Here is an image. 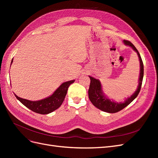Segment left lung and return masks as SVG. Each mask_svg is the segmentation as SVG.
Returning <instances> with one entry per match:
<instances>
[{
    "label": "left lung",
    "instance_id": "obj_1",
    "mask_svg": "<svg viewBox=\"0 0 158 158\" xmlns=\"http://www.w3.org/2000/svg\"><path fill=\"white\" fill-rule=\"evenodd\" d=\"M123 43L125 45L131 47L136 52L138 56V59H139L140 61V74L139 78H138V85L136 90L130 97L126 98L123 102H117L113 99L108 98L105 95L101 82H100L99 80L95 79L92 76H89L90 78V85L88 89L89 99L95 107H96L98 109L102 110L104 112L114 113L120 111L121 110L128 106L138 96L142 86L143 76H144V65H143L140 55L135 45L131 42L127 40H123Z\"/></svg>",
    "mask_w": 158,
    "mask_h": 158
}]
</instances>
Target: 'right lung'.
<instances>
[{"label": "right lung", "mask_w": 158, "mask_h": 158, "mask_svg": "<svg viewBox=\"0 0 158 158\" xmlns=\"http://www.w3.org/2000/svg\"><path fill=\"white\" fill-rule=\"evenodd\" d=\"M13 59L11 61V64ZM10 64V66H11ZM74 80L67 81L62 84L50 96L38 101H30L23 99L14 94L17 99H18L23 106H25L32 111L42 114H49L58 109L63 103L67 93L69 85L74 82Z\"/></svg>", "instance_id": "1"}]
</instances>
